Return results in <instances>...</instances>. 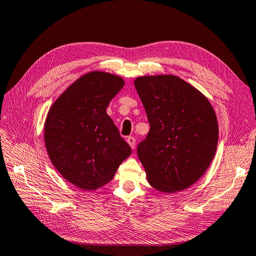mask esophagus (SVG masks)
Masks as SVG:
<instances>
[{
  "mask_svg": "<svg viewBox=\"0 0 256 256\" xmlns=\"http://www.w3.org/2000/svg\"><path fill=\"white\" fill-rule=\"evenodd\" d=\"M126 142H128V144L130 145V147L132 148V150H134V148H135V144H136L135 138H133V136H128V138H126Z\"/></svg>",
  "mask_w": 256,
  "mask_h": 256,
  "instance_id": "obj_1",
  "label": "esophagus"
}]
</instances>
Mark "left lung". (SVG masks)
Returning a JSON list of instances; mask_svg holds the SVG:
<instances>
[{
	"instance_id": "1",
	"label": "left lung",
	"mask_w": 256,
	"mask_h": 256,
	"mask_svg": "<svg viewBox=\"0 0 256 256\" xmlns=\"http://www.w3.org/2000/svg\"><path fill=\"white\" fill-rule=\"evenodd\" d=\"M150 130L138 147L148 183L176 193L200 179L218 144V121L210 100L179 76L144 75L134 80Z\"/></svg>"
}]
</instances>
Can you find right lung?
Wrapping results in <instances>:
<instances>
[{
    "label": "right lung",
    "instance_id": "add662e5",
    "mask_svg": "<svg viewBox=\"0 0 256 256\" xmlns=\"http://www.w3.org/2000/svg\"><path fill=\"white\" fill-rule=\"evenodd\" d=\"M124 82L121 76L92 70L70 84L48 111V156L65 180L85 191L110 182L132 152L106 111Z\"/></svg>",
    "mask_w": 256,
    "mask_h": 256
}]
</instances>
